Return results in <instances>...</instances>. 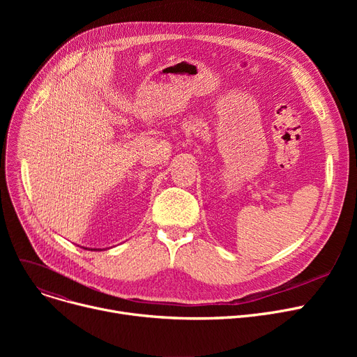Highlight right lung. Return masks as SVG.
Wrapping results in <instances>:
<instances>
[{"label":"right lung","instance_id":"right-lung-1","mask_svg":"<svg viewBox=\"0 0 357 357\" xmlns=\"http://www.w3.org/2000/svg\"><path fill=\"white\" fill-rule=\"evenodd\" d=\"M91 250H98V249H91Z\"/></svg>","mask_w":357,"mask_h":357}]
</instances>
